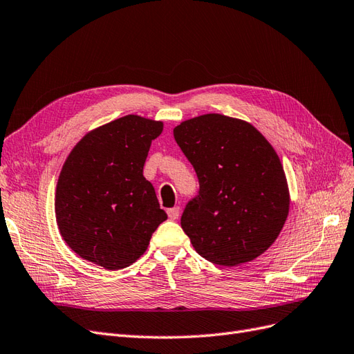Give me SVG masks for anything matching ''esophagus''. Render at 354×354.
<instances>
[{
  "label": "esophagus",
  "mask_w": 354,
  "mask_h": 354,
  "mask_svg": "<svg viewBox=\"0 0 354 354\" xmlns=\"http://www.w3.org/2000/svg\"><path fill=\"white\" fill-rule=\"evenodd\" d=\"M179 213H180V209L176 206V207H172V209H169L167 210V216H169V219H172V221H176L178 218H179Z\"/></svg>",
  "instance_id": "34e87169"
}]
</instances>
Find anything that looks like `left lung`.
<instances>
[{
    "label": "left lung",
    "mask_w": 354,
    "mask_h": 354,
    "mask_svg": "<svg viewBox=\"0 0 354 354\" xmlns=\"http://www.w3.org/2000/svg\"><path fill=\"white\" fill-rule=\"evenodd\" d=\"M200 189L180 226L196 252L214 265L252 261L278 238L290 194L279 157L253 124L203 115L174 129Z\"/></svg>",
    "instance_id": "1"
}]
</instances>
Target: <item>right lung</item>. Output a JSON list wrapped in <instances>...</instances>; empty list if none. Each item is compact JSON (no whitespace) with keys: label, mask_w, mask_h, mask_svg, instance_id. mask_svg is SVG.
I'll return each instance as SVG.
<instances>
[{"label":"right lung","mask_w":354,"mask_h":354,"mask_svg":"<svg viewBox=\"0 0 354 354\" xmlns=\"http://www.w3.org/2000/svg\"><path fill=\"white\" fill-rule=\"evenodd\" d=\"M163 123L128 115L86 133L63 165L55 216L66 244L109 270L128 268L167 219L144 175Z\"/></svg>","instance_id":"1"}]
</instances>
